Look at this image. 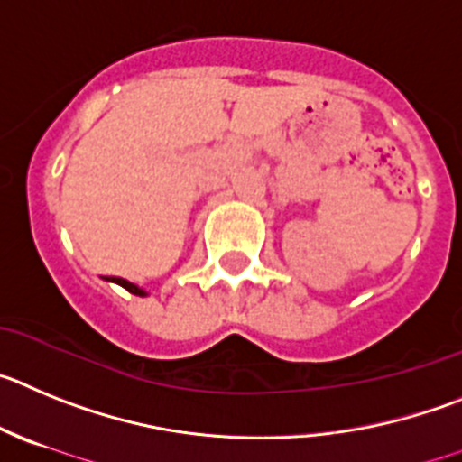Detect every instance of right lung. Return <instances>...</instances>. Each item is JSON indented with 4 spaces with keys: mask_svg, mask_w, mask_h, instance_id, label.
Here are the masks:
<instances>
[{
    "mask_svg": "<svg viewBox=\"0 0 462 462\" xmlns=\"http://www.w3.org/2000/svg\"><path fill=\"white\" fill-rule=\"evenodd\" d=\"M110 281H115V282H119V285H122L124 290H128V292L131 294H140V297H143V290L140 288H135V285H133V282H128V281H124V278H110Z\"/></svg>",
    "mask_w": 462,
    "mask_h": 462,
    "instance_id": "add662e5",
    "label": "right lung"
}]
</instances>
